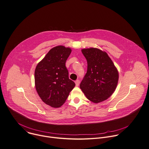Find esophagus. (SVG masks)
I'll list each match as a JSON object with an SVG mask.
<instances>
[{"instance_id": "esophagus-1", "label": "esophagus", "mask_w": 149, "mask_h": 149, "mask_svg": "<svg viewBox=\"0 0 149 149\" xmlns=\"http://www.w3.org/2000/svg\"><path fill=\"white\" fill-rule=\"evenodd\" d=\"M75 84H76V86H78L79 85V84H80L79 80H76L75 81Z\"/></svg>"}]
</instances>
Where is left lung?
<instances>
[{"label":"left lung","mask_w":149,"mask_h":149,"mask_svg":"<svg viewBox=\"0 0 149 149\" xmlns=\"http://www.w3.org/2000/svg\"><path fill=\"white\" fill-rule=\"evenodd\" d=\"M88 63L87 72L80 88L86 97L95 104L110 97L117 88V69L107 53L96 48L81 49Z\"/></svg>","instance_id":"1"}]
</instances>
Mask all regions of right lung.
I'll return each instance as SVG.
<instances>
[{"label":"right lung","mask_w":149,"mask_h":149,"mask_svg":"<svg viewBox=\"0 0 149 149\" xmlns=\"http://www.w3.org/2000/svg\"><path fill=\"white\" fill-rule=\"evenodd\" d=\"M72 52L69 47L56 46L48 52L35 70V85L42 101L53 108L60 107L75 86L69 78L65 62Z\"/></svg>","instance_id":"add662e5"}]
</instances>
